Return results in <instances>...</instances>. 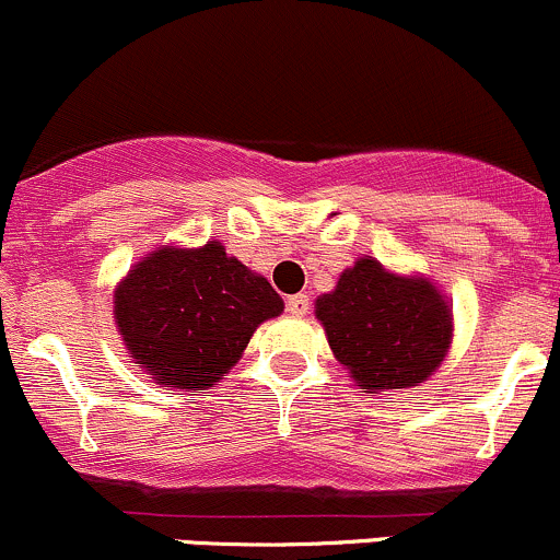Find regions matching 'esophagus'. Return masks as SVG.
<instances>
[{
  "label": "esophagus",
  "instance_id": "34e87169",
  "mask_svg": "<svg viewBox=\"0 0 560 560\" xmlns=\"http://www.w3.org/2000/svg\"><path fill=\"white\" fill-rule=\"evenodd\" d=\"M308 305H311V300L305 292H300V295H292L290 300H287V311H290L292 316H305L308 314Z\"/></svg>",
  "mask_w": 560,
  "mask_h": 560
}]
</instances>
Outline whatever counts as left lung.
<instances>
[{
	"mask_svg": "<svg viewBox=\"0 0 560 560\" xmlns=\"http://www.w3.org/2000/svg\"><path fill=\"white\" fill-rule=\"evenodd\" d=\"M314 314L335 359L370 397L421 386L453 343V308L443 290L368 255L340 273L332 292L316 298Z\"/></svg>",
	"mask_w": 560,
	"mask_h": 560,
	"instance_id": "left-lung-1",
	"label": "left lung"
}]
</instances>
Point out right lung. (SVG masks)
<instances>
[{
  "label": "right lung",
  "mask_w": 560,
  "mask_h": 560,
  "mask_svg": "<svg viewBox=\"0 0 560 560\" xmlns=\"http://www.w3.org/2000/svg\"><path fill=\"white\" fill-rule=\"evenodd\" d=\"M281 311L284 300L268 279L228 255L217 238L158 246L112 295V319L133 368L182 392L220 384L255 329Z\"/></svg>",
  "instance_id": "right-lung-1"
}]
</instances>
